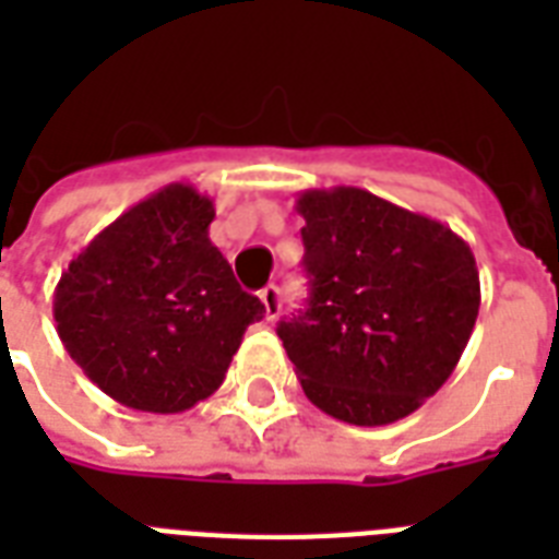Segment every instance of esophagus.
<instances>
[{"instance_id": "esophagus-1", "label": "esophagus", "mask_w": 559, "mask_h": 559, "mask_svg": "<svg viewBox=\"0 0 559 559\" xmlns=\"http://www.w3.org/2000/svg\"><path fill=\"white\" fill-rule=\"evenodd\" d=\"M261 301H263V310H266V319H275L281 313V289L275 284L261 289Z\"/></svg>"}]
</instances>
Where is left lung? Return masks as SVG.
<instances>
[{
  "mask_svg": "<svg viewBox=\"0 0 559 559\" xmlns=\"http://www.w3.org/2000/svg\"><path fill=\"white\" fill-rule=\"evenodd\" d=\"M296 211L310 301L278 336L307 400L354 426L412 415L450 380L476 328L469 246L362 188H310Z\"/></svg>",
  "mask_w": 559,
  "mask_h": 559,
  "instance_id": "obj_1",
  "label": "left lung"
}]
</instances>
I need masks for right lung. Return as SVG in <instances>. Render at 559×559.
Instances as JSON below:
<instances>
[{"instance_id": "right-lung-1", "label": "right lung", "mask_w": 559, "mask_h": 559, "mask_svg": "<svg viewBox=\"0 0 559 559\" xmlns=\"http://www.w3.org/2000/svg\"><path fill=\"white\" fill-rule=\"evenodd\" d=\"M211 219L214 200L174 182L112 219L57 281V336L121 406L177 415L211 397L266 313L211 243Z\"/></svg>"}]
</instances>
